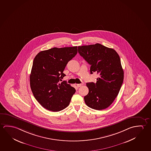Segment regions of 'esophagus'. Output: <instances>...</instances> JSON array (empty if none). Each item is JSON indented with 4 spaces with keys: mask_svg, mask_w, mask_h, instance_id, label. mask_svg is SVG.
Wrapping results in <instances>:
<instances>
[{
    "mask_svg": "<svg viewBox=\"0 0 151 151\" xmlns=\"http://www.w3.org/2000/svg\"><path fill=\"white\" fill-rule=\"evenodd\" d=\"M83 84H76V86L77 87H79L82 86Z\"/></svg>",
    "mask_w": 151,
    "mask_h": 151,
    "instance_id": "1",
    "label": "esophagus"
}]
</instances>
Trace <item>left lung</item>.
<instances>
[{
  "label": "left lung",
  "instance_id": "1",
  "mask_svg": "<svg viewBox=\"0 0 151 151\" xmlns=\"http://www.w3.org/2000/svg\"><path fill=\"white\" fill-rule=\"evenodd\" d=\"M79 55L91 65V74H99L96 83H87L89 92L84 97L88 106L102 110L109 106L120 91L124 79L123 69L117 52L100 44L78 47Z\"/></svg>",
  "mask_w": 151,
  "mask_h": 151
}]
</instances>
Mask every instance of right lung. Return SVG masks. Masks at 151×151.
<instances>
[{"label":"right lung","mask_w":151,"mask_h":151,"mask_svg":"<svg viewBox=\"0 0 151 151\" xmlns=\"http://www.w3.org/2000/svg\"><path fill=\"white\" fill-rule=\"evenodd\" d=\"M77 53V47H54L35 56L30 75V85L35 99L43 107L59 111L69 105L76 90L66 81L63 71Z\"/></svg>","instance_id":"right-lung-1"}]
</instances>
